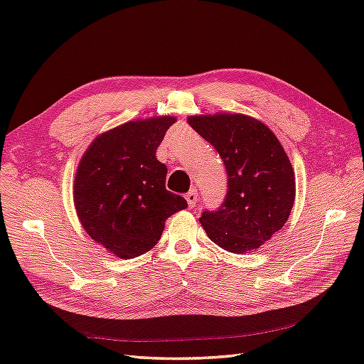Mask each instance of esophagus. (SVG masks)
Instances as JSON below:
<instances>
[{"label": "esophagus", "mask_w": 364, "mask_h": 364, "mask_svg": "<svg viewBox=\"0 0 364 364\" xmlns=\"http://www.w3.org/2000/svg\"><path fill=\"white\" fill-rule=\"evenodd\" d=\"M197 198H198V194L196 189H191L188 194H186V200H188V205L189 208H194L197 205Z\"/></svg>", "instance_id": "esophagus-1"}]
</instances>
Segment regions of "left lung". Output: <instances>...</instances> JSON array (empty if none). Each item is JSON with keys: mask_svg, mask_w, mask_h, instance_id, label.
Listing matches in <instances>:
<instances>
[{"mask_svg": "<svg viewBox=\"0 0 364 364\" xmlns=\"http://www.w3.org/2000/svg\"><path fill=\"white\" fill-rule=\"evenodd\" d=\"M189 125L219 153L228 191L200 223L223 250L245 253L269 241L288 220L296 178L288 154L264 123L244 114L191 115Z\"/></svg>", "mask_w": 364, "mask_h": 364, "instance_id": "obj_1", "label": "left lung"}]
</instances>
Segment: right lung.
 Wrapping results in <instances>:
<instances>
[{
  "label": "right lung",
  "mask_w": 364,
  "mask_h": 364,
  "mask_svg": "<svg viewBox=\"0 0 364 364\" xmlns=\"http://www.w3.org/2000/svg\"><path fill=\"white\" fill-rule=\"evenodd\" d=\"M175 117L127 122L100 134L76 168L73 200L86 233L122 259L149 252L170 215L188 208L166 189L156 150Z\"/></svg>",
  "instance_id": "add662e5"
}]
</instances>
